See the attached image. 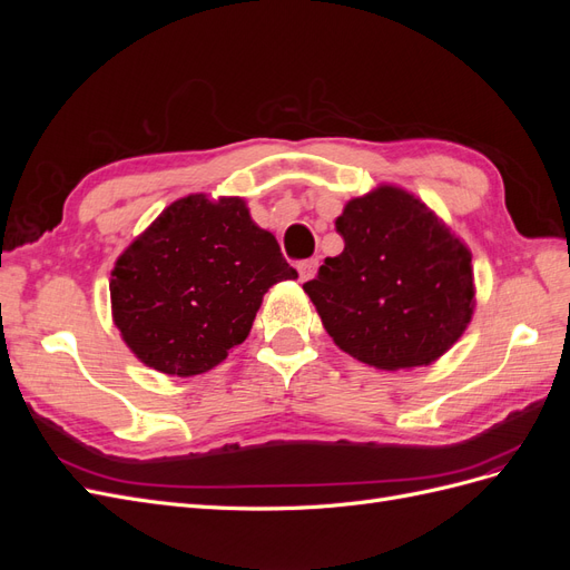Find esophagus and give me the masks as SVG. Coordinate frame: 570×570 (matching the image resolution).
Here are the masks:
<instances>
[{"mask_svg": "<svg viewBox=\"0 0 570 570\" xmlns=\"http://www.w3.org/2000/svg\"><path fill=\"white\" fill-rule=\"evenodd\" d=\"M316 268H318V258H304V262H299V264H297L299 281L304 283V281H308V278H314Z\"/></svg>", "mask_w": 570, "mask_h": 570, "instance_id": "34e87169", "label": "esophagus"}]
</instances>
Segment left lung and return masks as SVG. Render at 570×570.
Listing matches in <instances>:
<instances>
[{
	"label": "left lung",
	"mask_w": 570,
	"mask_h": 570,
	"mask_svg": "<svg viewBox=\"0 0 570 570\" xmlns=\"http://www.w3.org/2000/svg\"><path fill=\"white\" fill-rule=\"evenodd\" d=\"M344 239L304 292L342 352L383 371L438 361L475 308L471 252L428 206L394 185L350 199Z\"/></svg>",
	"instance_id": "8db88e82"
}]
</instances>
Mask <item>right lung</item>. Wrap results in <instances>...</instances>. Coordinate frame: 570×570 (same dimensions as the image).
<instances>
[{"instance_id": "right-lung-1", "label": "right lung", "mask_w": 570, "mask_h": 570, "mask_svg": "<svg viewBox=\"0 0 570 570\" xmlns=\"http://www.w3.org/2000/svg\"><path fill=\"white\" fill-rule=\"evenodd\" d=\"M245 199L187 195L135 237L111 271V314L130 352L166 375L218 366L252 331L262 299L295 281Z\"/></svg>"}]
</instances>
